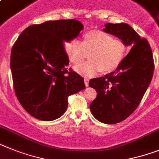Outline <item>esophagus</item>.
I'll return each mask as SVG.
<instances>
[{"instance_id":"1","label":"esophagus","mask_w":159,"mask_h":159,"mask_svg":"<svg viewBox=\"0 0 159 159\" xmlns=\"http://www.w3.org/2000/svg\"><path fill=\"white\" fill-rule=\"evenodd\" d=\"M84 84H85V86L89 87V80H88V79H84Z\"/></svg>"}]
</instances>
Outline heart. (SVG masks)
Listing matches in <instances>:
<instances>
[{
    "mask_svg": "<svg viewBox=\"0 0 159 159\" xmlns=\"http://www.w3.org/2000/svg\"><path fill=\"white\" fill-rule=\"evenodd\" d=\"M69 60L78 66L89 54V62L78 66L76 70L84 76L92 77L102 70L110 72L121 64L126 55L124 42L115 39L102 31L92 30L84 35L83 43L72 40L65 45Z\"/></svg>",
    "mask_w": 159,
    "mask_h": 159,
    "instance_id": "heart-1",
    "label": "heart"
}]
</instances>
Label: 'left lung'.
<instances>
[{
	"instance_id": "obj_1",
	"label": "left lung",
	"mask_w": 159,
	"mask_h": 159,
	"mask_svg": "<svg viewBox=\"0 0 159 159\" xmlns=\"http://www.w3.org/2000/svg\"><path fill=\"white\" fill-rule=\"evenodd\" d=\"M104 26L105 33L132 47L115 71L89 81V87L97 93L90 104L94 117L104 124H116L129 116L140 104L153 77L154 59L148 41L141 39L129 25L107 23Z\"/></svg>"
}]
</instances>
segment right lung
<instances>
[{
  "label": "right lung",
  "instance_id": "add662e5",
  "mask_svg": "<svg viewBox=\"0 0 159 159\" xmlns=\"http://www.w3.org/2000/svg\"><path fill=\"white\" fill-rule=\"evenodd\" d=\"M84 29L80 21H47L20 34L11 51L10 68L17 100L28 113L41 120H55L65 112L68 96L85 89L84 80L68 71L65 42Z\"/></svg>",
  "mask_w": 159,
  "mask_h": 159
}]
</instances>
